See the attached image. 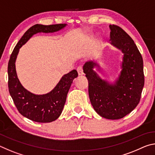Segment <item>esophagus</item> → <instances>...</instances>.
I'll return each mask as SVG.
<instances>
[{
    "label": "esophagus",
    "instance_id": "esophagus-1",
    "mask_svg": "<svg viewBox=\"0 0 155 155\" xmlns=\"http://www.w3.org/2000/svg\"><path fill=\"white\" fill-rule=\"evenodd\" d=\"M77 72L79 76H82L83 74V67L82 66H78L77 68Z\"/></svg>",
    "mask_w": 155,
    "mask_h": 155
}]
</instances>
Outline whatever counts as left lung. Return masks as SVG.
<instances>
[{"label":"left lung","instance_id":"left-lung-1","mask_svg":"<svg viewBox=\"0 0 155 155\" xmlns=\"http://www.w3.org/2000/svg\"><path fill=\"white\" fill-rule=\"evenodd\" d=\"M111 44L122 52L121 70L113 82L103 79L94 70L101 68L96 60L83 65L88 80L91 104L100 116L118 120L133 111L140 103L144 85L143 59L132 38L119 27L110 25Z\"/></svg>","mask_w":155,"mask_h":155}]
</instances>
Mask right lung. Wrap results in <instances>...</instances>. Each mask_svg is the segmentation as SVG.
Returning <instances> with one entry per match:
<instances>
[{"mask_svg": "<svg viewBox=\"0 0 155 155\" xmlns=\"http://www.w3.org/2000/svg\"><path fill=\"white\" fill-rule=\"evenodd\" d=\"M67 24L42 25L37 24L28 28L13 51L8 63V87L10 95L21 115L32 121L46 123L56 120L61 114L67 95L78 72L73 70L61 77L50 92L35 94L23 87L18 78L15 61L20 48L37 33H52L59 31Z\"/></svg>", "mask_w": 155, "mask_h": 155, "instance_id": "right-lung-1", "label": "right lung"}]
</instances>
